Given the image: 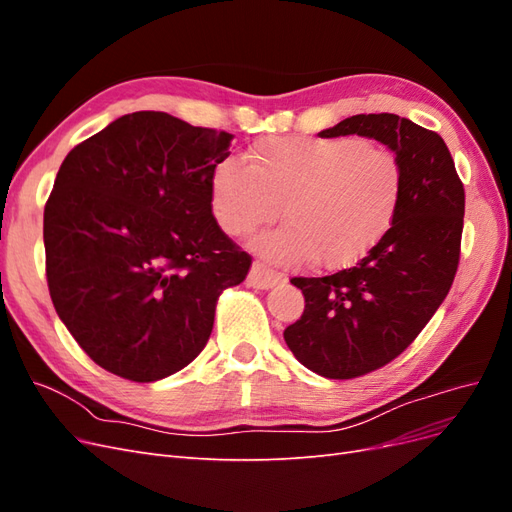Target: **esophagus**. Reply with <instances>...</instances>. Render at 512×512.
<instances>
[{"label":"esophagus","mask_w":512,"mask_h":512,"mask_svg":"<svg viewBox=\"0 0 512 512\" xmlns=\"http://www.w3.org/2000/svg\"><path fill=\"white\" fill-rule=\"evenodd\" d=\"M277 282H282V275L269 271L267 267L258 265V262H254L252 269H250V275H247V286L258 288V290L273 288Z\"/></svg>","instance_id":"obj_1"}]
</instances>
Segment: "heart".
I'll return each mask as SVG.
<instances>
[{"instance_id":"1","label":"heart","mask_w":512,"mask_h":512,"mask_svg":"<svg viewBox=\"0 0 512 512\" xmlns=\"http://www.w3.org/2000/svg\"><path fill=\"white\" fill-rule=\"evenodd\" d=\"M404 170L391 149L352 136H269L247 164L224 158L209 175V211L226 235L247 237L277 215L288 220L252 241L273 265H352L391 230Z\"/></svg>"}]
</instances>
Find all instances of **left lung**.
<instances>
[{
	"mask_svg": "<svg viewBox=\"0 0 512 512\" xmlns=\"http://www.w3.org/2000/svg\"><path fill=\"white\" fill-rule=\"evenodd\" d=\"M359 134L389 147L404 170L397 218L354 267L294 277L303 316L284 331L297 361L314 374L348 380L404 352L453 286L466 194L442 136L393 113L352 115L318 132Z\"/></svg>",
	"mask_w": 512,
	"mask_h": 512,
	"instance_id": "1",
	"label": "left lung"
}]
</instances>
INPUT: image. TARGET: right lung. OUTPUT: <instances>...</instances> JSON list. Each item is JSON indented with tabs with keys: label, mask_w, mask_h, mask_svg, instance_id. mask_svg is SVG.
<instances>
[{
	"label": "right lung",
	"mask_w": 512,
	"mask_h": 512,
	"mask_svg": "<svg viewBox=\"0 0 512 512\" xmlns=\"http://www.w3.org/2000/svg\"><path fill=\"white\" fill-rule=\"evenodd\" d=\"M232 138L138 111L61 162L44 207L46 280L61 322L111 374L156 382L190 365L220 292L250 271L209 211Z\"/></svg>",
	"instance_id": "add662e5"
}]
</instances>
